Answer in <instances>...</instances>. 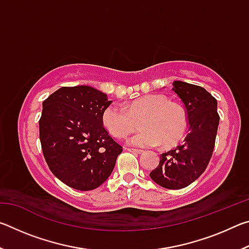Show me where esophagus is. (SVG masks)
Masks as SVG:
<instances>
[{
  "label": "esophagus",
  "mask_w": 249,
  "mask_h": 249,
  "mask_svg": "<svg viewBox=\"0 0 249 249\" xmlns=\"http://www.w3.org/2000/svg\"><path fill=\"white\" fill-rule=\"evenodd\" d=\"M126 150L129 151V153H134V154H142V149H135V148H126Z\"/></svg>",
  "instance_id": "1"
}]
</instances>
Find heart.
I'll list each match as a JSON object with an SVG mask.
<instances>
[{
    "label": "heart",
    "mask_w": 249,
    "mask_h": 249,
    "mask_svg": "<svg viewBox=\"0 0 249 249\" xmlns=\"http://www.w3.org/2000/svg\"><path fill=\"white\" fill-rule=\"evenodd\" d=\"M141 130L132 135L127 144L134 147L169 146L178 142L187 127V116L178 104L161 94H148L130 102L126 108L111 104L102 113V124L115 138H123L140 119Z\"/></svg>",
    "instance_id": "1"
}]
</instances>
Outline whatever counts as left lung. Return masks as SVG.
<instances>
[{
    "instance_id": "8db88e82",
    "label": "left lung",
    "mask_w": 249,
    "mask_h": 249,
    "mask_svg": "<svg viewBox=\"0 0 249 249\" xmlns=\"http://www.w3.org/2000/svg\"><path fill=\"white\" fill-rule=\"evenodd\" d=\"M172 91L187 112L188 135L183 142L160 156L159 165L149 174L160 187L179 190L203 174L212 156L220 116L217 101L204 88L174 81Z\"/></svg>"
}]
</instances>
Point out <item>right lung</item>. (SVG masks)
Segmentation results:
<instances>
[{"label": "right lung", "instance_id": "1", "mask_svg": "<svg viewBox=\"0 0 249 249\" xmlns=\"http://www.w3.org/2000/svg\"><path fill=\"white\" fill-rule=\"evenodd\" d=\"M111 103L89 86L62 87L43 102L39 138L46 162L75 190L100 187L123 151L102 124V113Z\"/></svg>", "mask_w": 249, "mask_h": 249}]
</instances>
